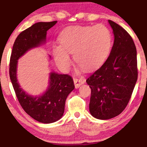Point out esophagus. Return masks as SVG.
Returning <instances> with one entry per match:
<instances>
[{"instance_id": "1", "label": "esophagus", "mask_w": 147, "mask_h": 147, "mask_svg": "<svg viewBox=\"0 0 147 147\" xmlns=\"http://www.w3.org/2000/svg\"><path fill=\"white\" fill-rule=\"evenodd\" d=\"M84 78H74V85H75L76 88H78L80 85H81V84H84Z\"/></svg>"}]
</instances>
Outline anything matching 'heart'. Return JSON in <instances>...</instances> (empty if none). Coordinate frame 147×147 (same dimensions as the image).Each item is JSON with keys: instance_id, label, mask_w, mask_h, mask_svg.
I'll return each instance as SVG.
<instances>
[{"instance_id": "heart-1", "label": "heart", "mask_w": 147, "mask_h": 147, "mask_svg": "<svg viewBox=\"0 0 147 147\" xmlns=\"http://www.w3.org/2000/svg\"><path fill=\"white\" fill-rule=\"evenodd\" d=\"M61 46H54L55 61L63 71L71 67L73 54L74 61L86 71L102 66L108 59L113 46L112 34L102 24L74 26L64 29L59 36Z\"/></svg>"}]
</instances>
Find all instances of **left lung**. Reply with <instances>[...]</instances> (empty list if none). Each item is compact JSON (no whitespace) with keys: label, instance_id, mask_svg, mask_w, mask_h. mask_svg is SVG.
Returning <instances> with one entry per match:
<instances>
[{"label":"left lung","instance_id":"1","mask_svg":"<svg viewBox=\"0 0 147 147\" xmlns=\"http://www.w3.org/2000/svg\"><path fill=\"white\" fill-rule=\"evenodd\" d=\"M115 40L108 59L86 79L91 88L89 111L92 117L107 120L117 117L127 106L138 77L136 49L129 33L108 20Z\"/></svg>","mask_w":147,"mask_h":147}]
</instances>
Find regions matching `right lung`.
<instances>
[{
  "label": "right lung",
  "mask_w": 147,
  "mask_h": 147,
  "mask_svg": "<svg viewBox=\"0 0 147 147\" xmlns=\"http://www.w3.org/2000/svg\"><path fill=\"white\" fill-rule=\"evenodd\" d=\"M57 22H39L20 32L14 42L10 59V78L20 106L32 119L42 123H52L63 117L66 99L74 88L73 79L69 74L52 72L46 92L41 96H33L24 91L18 84L17 63L28 51L45 42L47 30Z\"/></svg>",
  "instance_id": "1"
}]
</instances>
